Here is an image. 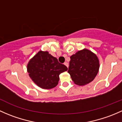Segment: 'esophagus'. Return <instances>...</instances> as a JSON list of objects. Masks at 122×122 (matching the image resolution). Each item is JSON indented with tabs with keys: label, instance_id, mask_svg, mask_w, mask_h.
I'll use <instances>...</instances> for the list:
<instances>
[{
	"label": "esophagus",
	"instance_id": "obj_1",
	"mask_svg": "<svg viewBox=\"0 0 122 122\" xmlns=\"http://www.w3.org/2000/svg\"><path fill=\"white\" fill-rule=\"evenodd\" d=\"M64 65H65L67 67H69V63L67 62H65L64 63Z\"/></svg>",
	"mask_w": 122,
	"mask_h": 122
}]
</instances>
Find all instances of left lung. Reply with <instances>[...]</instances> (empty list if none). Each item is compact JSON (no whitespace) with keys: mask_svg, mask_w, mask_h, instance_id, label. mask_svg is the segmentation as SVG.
Segmentation results:
<instances>
[{"mask_svg":"<svg viewBox=\"0 0 122 122\" xmlns=\"http://www.w3.org/2000/svg\"><path fill=\"white\" fill-rule=\"evenodd\" d=\"M70 58L68 73L76 85L84 86L95 79L100 67L96 54L83 49L71 55Z\"/></svg>","mask_w":122,"mask_h":122,"instance_id":"left-lung-1","label":"left lung"}]
</instances>
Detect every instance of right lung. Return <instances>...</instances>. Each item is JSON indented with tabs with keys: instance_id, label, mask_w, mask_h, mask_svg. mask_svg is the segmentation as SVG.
Masks as SVG:
<instances>
[{
	"instance_id": "obj_1",
	"label": "right lung",
	"mask_w": 122,
	"mask_h": 122,
	"mask_svg": "<svg viewBox=\"0 0 122 122\" xmlns=\"http://www.w3.org/2000/svg\"><path fill=\"white\" fill-rule=\"evenodd\" d=\"M67 70L65 65L60 63L57 59L47 51H40L30 59L27 65V71L31 79L44 89L56 87L60 74Z\"/></svg>"
}]
</instances>
